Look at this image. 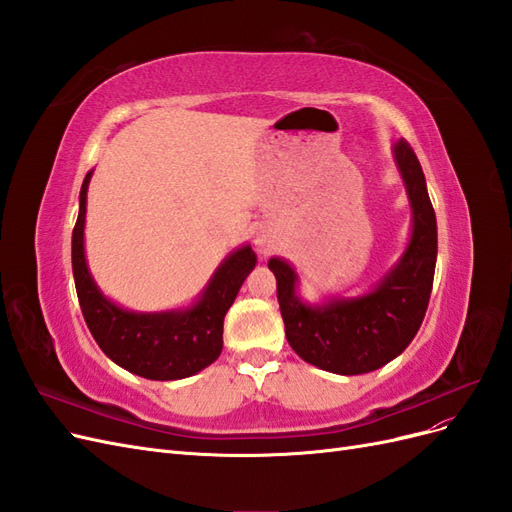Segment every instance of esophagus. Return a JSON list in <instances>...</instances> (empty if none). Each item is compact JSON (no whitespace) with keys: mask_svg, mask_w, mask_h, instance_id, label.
Returning a JSON list of instances; mask_svg holds the SVG:
<instances>
[{"mask_svg":"<svg viewBox=\"0 0 512 512\" xmlns=\"http://www.w3.org/2000/svg\"><path fill=\"white\" fill-rule=\"evenodd\" d=\"M273 239H275V237H273V232H271L269 228H260V230L256 232L254 243H256L258 252H260L262 256H269V254L273 252V247H275V241H273Z\"/></svg>","mask_w":512,"mask_h":512,"instance_id":"esophagus-1","label":"esophagus"}]
</instances>
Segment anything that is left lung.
<instances>
[{"label": "left lung", "instance_id": "obj_1", "mask_svg": "<svg viewBox=\"0 0 512 512\" xmlns=\"http://www.w3.org/2000/svg\"><path fill=\"white\" fill-rule=\"evenodd\" d=\"M393 156L410 198L412 237L404 256L374 290L307 305L297 297L294 269L282 258L269 260L290 348L331 374H367L393 361L421 329L429 305L438 256L436 211L421 162L404 138L395 143Z\"/></svg>", "mask_w": 512, "mask_h": 512}]
</instances>
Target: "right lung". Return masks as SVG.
I'll use <instances>...</instances> for the list:
<instances>
[{
	"label": "right lung",
	"mask_w": 512,
	"mask_h": 512,
	"mask_svg": "<svg viewBox=\"0 0 512 512\" xmlns=\"http://www.w3.org/2000/svg\"><path fill=\"white\" fill-rule=\"evenodd\" d=\"M91 173L94 170H89L83 181L79 218L72 230V273L91 335L108 359L136 376L181 380L198 374L222 352L224 316L247 273L256 267L254 250L243 245L232 252L188 309L160 314L128 312L104 297L87 269L83 230Z\"/></svg>",
	"instance_id": "right-lung-1"
}]
</instances>
